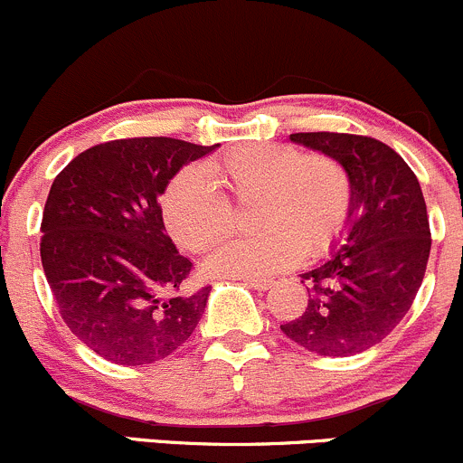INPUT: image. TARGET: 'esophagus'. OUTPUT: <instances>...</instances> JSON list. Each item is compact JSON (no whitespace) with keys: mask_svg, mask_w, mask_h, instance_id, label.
<instances>
[{"mask_svg":"<svg viewBox=\"0 0 463 463\" xmlns=\"http://www.w3.org/2000/svg\"><path fill=\"white\" fill-rule=\"evenodd\" d=\"M246 284L250 286V288H255V290H269L270 288V284L272 281L270 279H246Z\"/></svg>","mask_w":463,"mask_h":463,"instance_id":"34e87169","label":"esophagus"}]
</instances>
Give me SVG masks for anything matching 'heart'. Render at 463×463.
I'll use <instances>...</instances> for the list:
<instances>
[{
  "label": "heart",
  "mask_w": 463,
  "mask_h": 463,
  "mask_svg": "<svg viewBox=\"0 0 463 463\" xmlns=\"http://www.w3.org/2000/svg\"><path fill=\"white\" fill-rule=\"evenodd\" d=\"M213 183L241 203L255 199L252 226L261 231L217 248L203 261L211 277L260 279L301 255L317 257L342 235L353 208V182L337 159L293 146L241 144L202 170H182L164 191V222L188 252L208 250L235 228V211Z\"/></svg>",
  "instance_id": "obj_1"
}]
</instances>
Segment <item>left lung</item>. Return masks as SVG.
<instances>
[{"label": "left lung", "mask_w": 463, "mask_h": 463, "mask_svg": "<svg viewBox=\"0 0 463 463\" xmlns=\"http://www.w3.org/2000/svg\"><path fill=\"white\" fill-rule=\"evenodd\" d=\"M290 142L348 170L353 208L330 255L299 275L308 306L281 330L324 357L364 353L395 330L424 281L430 255L424 193L411 166L373 137L295 133Z\"/></svg>", "instance_id": "1"}]
</instances>
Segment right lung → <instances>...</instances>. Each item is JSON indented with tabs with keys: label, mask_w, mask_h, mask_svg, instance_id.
I'll list each match as a JSON object with an SVG mask.
<instances>
[{
	"label": "right lung",
	"mask_w": 463,
	"mask_h": 463,
	"mask_svg": "<svg viewBox=\"0 0 463 463\" xmlns=\"http://www.w3.org/2000/svg\"><path fill=\"white\" fill-rule=\"evenodd\" d=\"M217 146L115 139L77 155L52 182L42 266L61 319L99 357L155 364L197 328L211 290L177 293L193 264L166 235L157 199L179 170Z\"/></svg>",
	"instance_id": "obj_1"
}]
</instances>
